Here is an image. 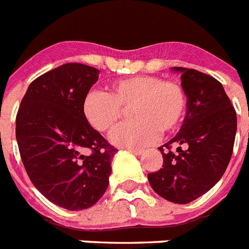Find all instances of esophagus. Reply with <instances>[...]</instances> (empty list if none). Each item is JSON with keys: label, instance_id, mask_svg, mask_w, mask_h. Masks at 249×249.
<instances>
[{"label": "esophagus", "instance_id": "esophagus-1", "mask_svg": "<svg viewBox=\"0 0 249 249\" xmlns=\"http://www.w3.org/2000/svg\"><path fill=\"white\" fill-rule=\"evenodd\" d=\"M127 150H128V151H131V153L136 154V155H140V154H142V151H143L142 149H135V147H127Z\"/></svg>", "mask_w": 249, "mask_h": 249}]
</instances>
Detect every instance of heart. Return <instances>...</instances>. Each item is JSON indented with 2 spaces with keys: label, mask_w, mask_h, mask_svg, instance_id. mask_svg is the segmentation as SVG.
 Instances as JSON below:
<instances>
[{
  "label": "heart",
  "mask_w": 249,
  "mask_h": 249,
  "mask_svg": "<svg viewBox=\"0 0 249 249\" xmlns=\"http://www.w3.org/2000/svg\"><path fill=\"white\" fill-rule=\"evenodd\" d=\"M186 92L179 84L155 76H135L110 84L109 91H92L84 100V114L96 131L116 128L131 109L132 121L112 133L110 140L121 146H143L161 133L179 126L186 113Z\"/></svg>",
  "instance_id": "heart-1"
}]
</instances>
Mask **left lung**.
<instances>
[{"instance_id": "1", "label": "left lung", "mask_w": 249, "mask_h": 249, "mask_svg": "<svg viewBox=\"0 0 249 249\" xmlns=\"http://www.w3.org/2000/svg\"><path fill=\"white\" fill-rule=\"evenodd\" d=\"M174 71L182 72L187 114L179 132L159 147L163 168L147 174V179L165 200L188 203L223 177L233 154L237 113L215 77L184 67ZM173 144L178 146L177 153L171 151Z\"/></svg>"}]
</instances>
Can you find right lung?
Wrapping results in <instances>:
<instances>
[{"label": "right lung", "mask_w": 249, "mask_h": 249, "mask_svg": "<svg viewBox=\"0 0 249 249\" xmlns=\"http://www.w3.org/2000/svg\"><path fill=\"white\" fill-rule=\"evenodd\" d=\"M99 70L65 63L36 77L16 114L22 164L36 190L71 211L98 202L109 184L118 151L84 114V100Z\"/></svg>", "instance_id": "right-lung-1"}]
</instances>
